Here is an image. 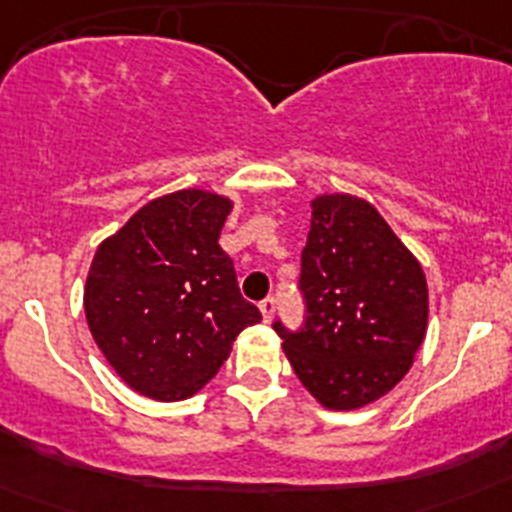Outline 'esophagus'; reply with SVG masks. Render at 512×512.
Instances as JSON below:
<instances>
[{
  "label": "esophagus",
  "mask_w": 512,
  "mask_h": 512,
  "mask_svg": "<svg viewBox=\"0 0 512 512\" xmlns=\"http://www.w3.org/2000/svg\"><path fill=\"white\" fill-rule=\"evenodd\" d=\"M259 310H261V315H264V320L266 323H269L271 318H274V310H277V297H266V300H261L259 302Z\"/></svg>",
  "instance_id": "1"
}]
</instances>
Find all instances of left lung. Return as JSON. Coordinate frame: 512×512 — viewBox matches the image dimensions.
Listing matches in <instances>:
<instances>
[{"label":"left lung","mask_w":512,"mask_h":512,"mask_svg":"<svg viewBox=\"0 0 512 512\" xmlns=\"http://www.w3.org/2000/svg\"><path fill=\"white\" fill-rule=\"evenodd\" d=\"M300 292L302 328L274 320V330L300 382L325 408H364L408 374L428 325V284L369 202L351 194L312 202Z\"/></svg>","instance_id":"1"}]
</instances>
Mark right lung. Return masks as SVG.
<instances>
[{
    "mask_svg": "<svg viewBox=\"0 0 512 512\" xmlns=\"http://www.w3.org/2000/svg\"><path fill=\"white\" fill-rule=\"evenodd\" d=\"M230 200L182 189L140 207L94 253L84 310L122 382L174 402L210 382L259 307L243 300L217 238Z\"/></svg>",
    "mask_w": 512,
    "mask_h": 512,
    "instance_id": "obj_1",
    "label": "right lung"
}]
</instances>
